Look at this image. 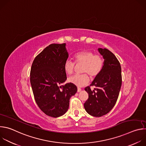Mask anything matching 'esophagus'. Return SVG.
Returning a JSON list of instances; mask_svg holds the SVG:
<instances>
[{"label":"esophagus","mask_w":146,"mask_h":146,"mask_svg":"<svg viewBox=\"0 0 146 146\" xmlns=\"http://www.w3.org/2000/svg\"><path fill=\"white\" fill-rule=\"evenodd\" d=\"M81 91V89L80 88H77V92H80Z\"/></svg>","instance_id":"1"}]
</instances>
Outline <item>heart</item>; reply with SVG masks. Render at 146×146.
Wrapping results in <instances>:
<instances>
[{
  "instance_id": "heart-1",
  "label": "heart",
  "mask_w": 146,
  "mask_h": 146,
  "mask_svg": "<svg viewBox=\"0 0 146 146\" xmlns=\"http://www.w3.org/2000/svg\"><path fill=\"white\" fill-rule=\"evenodd\" d=\"M75 62L77 64H82L81 74H74L68 78V81L72 84L81 87L87 85L90 80L87 74L93 78L97 76L103 66V59L100 55L94 54L91 51L84 50L78 52L74 55ZM74 63L70 59H66L64 64L65 72L70 74L73 72Z\"/></svg>"
}]
</instances>
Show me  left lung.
Wrapping results in <instances>:
<instances>
[{
	"label": "left lung",
	"mask_w": 146,
	"mask_h": 146,
	"mask_svg": "<svg viewBox=\"0 0 146 146\" xmlns=\"http://www.w3.org/2000/svg\"><path fill=\"white\" fill-rule=\"evenodd\" d=\"M104 59L103 68L95 77L90 87L85 88L88 99L84 104L86 111L91 115L99 117L108 114L117 100L122 84L121 68L116 56L106 48H98Z\"/></svg>",
	"instance_id": "obj_1"
}]
</instances>
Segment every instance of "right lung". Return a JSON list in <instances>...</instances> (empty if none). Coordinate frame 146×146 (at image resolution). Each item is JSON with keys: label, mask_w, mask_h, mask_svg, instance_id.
<instances>
[{"label": "right lung", "mask_w": 146, "mask_h": 146, "mask_svg": "<svg viewBox=\"0 0 146 146\" xmlns=\"http://www.w3.org/2000/svg\"><path fill=\"white\" fill-rule=\"evenodd\" d=\"M69 56L66 43L51 44L35 58L30 81L37 106L46 115L56 118L68 110L69 100L77 87L67 83L64 64Z\"/></svg>", "instance_id": "right-lung-1"}]
</instances>
